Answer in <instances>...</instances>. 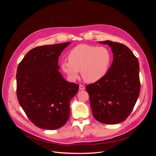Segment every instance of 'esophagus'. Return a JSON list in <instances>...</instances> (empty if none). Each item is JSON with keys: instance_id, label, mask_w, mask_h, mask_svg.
<instances>
[{"instance_id": "34e87169", "label": "esophagus", "mask_w": 156, "mask_h": 156, "mask_svg": "<svg viewBox=\"0 0 156 156\" xmlns=\"http://www.w3.org/2000/svg\"><path fill=\"white\" fill-rule=\"evenodd\" d=\"M84 89H85V87H84V86H83V84H79V90H84Z\"/></svg>"}]
</instances>
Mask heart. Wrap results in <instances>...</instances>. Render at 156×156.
I'll use <instances>...</instances> for the list:
<instances>
[{
  "instance_id": "b5f03b06",
  "label": "heart",
  "mask_w": 156,
  "mask_h": 156,
  "mask_svg": "<svg viewBox=\"0 0 156 156\" xmlns=\"http://www.w3.org/2000/svg\"><path fill=\"white\" fill-rule=\"evenodd\" d=\"M68 60L62 61L61 68L69 79H77L81 70L84 81L95 83L107 73L112 62V54L105 47L81 44L69 51Z\"/></svg>"
}]
</instances>
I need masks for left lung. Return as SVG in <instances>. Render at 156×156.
I'll list each match as a JSON object with an SVG mask.
<instances>
[{
	"mask_svg": "<svg viewBox=\"0 0 156 156\" xmlns=\"http://www.w3.org/2000/svg\"><path fill=\"white\" fill-rule=\"evenodd\" d=\"M111 47L113 61L105 76L86 87L94 117L101 123L116 124L131 114L140 89L137 58L125 45L99 41Z\"/></svg>",
	"mask_w": 156,
	"mask_h": 156,
	"instance_id": "1",
	"label": "left lung"
}]
</instances>
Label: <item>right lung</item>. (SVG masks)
<instances>
[{
    "mask_svg": "<svg viewBox=\"0 0 156 156\" xmlns=\"http://www.w3.org/2000/svg\"><path fill=\"white\" fill-rule=\"evenodd\" d=\"M70 44L36 47L28 52L18 65L17 100L29 119L40 128L58 129L69 117V103L79 85L62 77L58 61Z\"/></svg>",
    "mask_w": 156,
    "mask_h": 156,
    "instance_id": "right-lung-1",
    "label": "right lung"
}]
</instances>
